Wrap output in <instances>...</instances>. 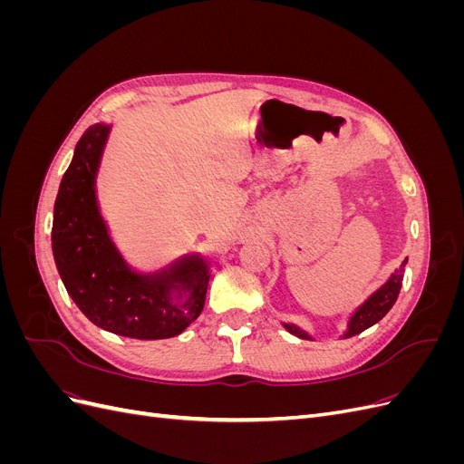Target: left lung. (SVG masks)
<instances>
[{"label":"left lung","instance_id":"1","mask_svg":"<svg viewBox=\"0 0 464 464\" xmlns=\"http://www.w3.org/2000/svg\"><path fill=\"white\" fill-rule=\"evenodd\" d=\"M406 261H409V259H404L402 265L399 266V269L389 276L387 283H385L382 288H377V290L372 294V296H370L366 302H363L353 315H350L346 331H344V334H343V339H350V336L360 334L362 331L370 329L372 325H375L377 321H382V319L387 315V312L391 310L392 304H395L397 298H399V292H401V286H402V276H404ZM283 325H285V329H286L288 333L296 334L298 339L312 341V334H310V333H305L304 329H300V327H296V325H292V323H283Z\"/></svg>","mask_w":464,"mask_h":464}]
</instances>
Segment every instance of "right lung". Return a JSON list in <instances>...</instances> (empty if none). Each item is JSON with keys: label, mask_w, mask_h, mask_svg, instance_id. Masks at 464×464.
<instances>
[{"label": "right lung", "mask_w": 464, "mask_h": 464, "mask_svg": "<svg viewBox=\"0 0 464 464\" xmlns=\"http://www.w3.org/2000/svg\"><path fill=\"white\" fill-rule=\"evenodd\" d=\"M110 125L82 133L53 205L52 251L65 290L96 327L139 341L170 339L199 317L208 263L184 256L160 271L137 273L111 242L96 201V174Z\"/></svg>", "instance_id": "1"}]
</instances>
